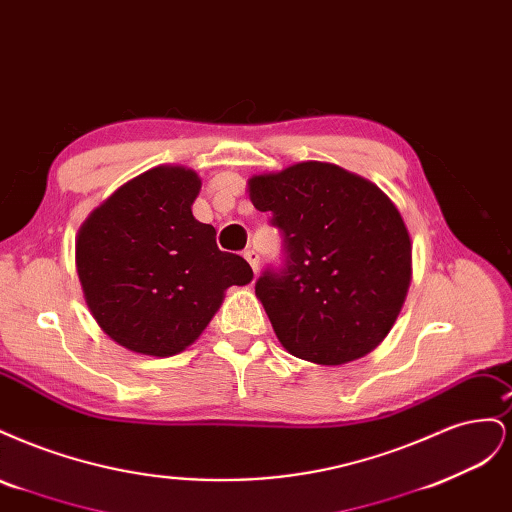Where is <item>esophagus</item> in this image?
<instances>
[{
	"label": "esophagus",
	"mask_w": 512,
	"mask_h": 512,
	"mask_svg": "<svg viewBox=\"0 0 512 512\" xmlns=\"http://www.w3.org/2000/svg\"><path fill=\"white\" fill-rule=\"evenodd\" d=\"M243 256H245V260L250 262V267L254 269V273H258V265H260V256H258V252L256 250H252V247H247V250L243 252Z\"/></svg>",
	"instance_id": "1"
}]
</instances>
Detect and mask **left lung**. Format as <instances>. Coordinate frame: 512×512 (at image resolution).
Here are the masks:
<instances>
[{
	"label": "left lung",
	"mask_w": 512,
	"mask_h": 512,
	"mask_svg": "<svg viewBox=\"0 0 512 512\" xmlns=\"http://www.w3.org/2000/svg\"><path fill=\"white\" fill-rule=\"evenodd\" d=\"M250 198L282 232V260L256 280L282 346L342 365L374 350L404 305L412 245L374 183L324 162L250 179Z\"/></svg>",
	"instance_id": "1"
}]
</instances>
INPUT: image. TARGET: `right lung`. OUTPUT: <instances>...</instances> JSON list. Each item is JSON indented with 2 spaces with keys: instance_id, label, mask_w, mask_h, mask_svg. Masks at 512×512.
Here are the masks:
<instances>
[{
  "instance_id": "right-lung-1",
  "label": "right lung",
  "mask_w": 512,
  "mask_h": 512,
  "mask_svg": "<svg viewBox=\"0 0 512 512\" xmlns=\"http://www.w3.org/2000/svg\"><path fill=\"white\" fill-rule=\"evenodd\" d=\"M200 179L179 166L151 168L91 213L76 241V269L91 314L128 350L170 356L218 312L224 290L254 277L215 243L192 203Z\"/></svg>"
}]
</instances>
